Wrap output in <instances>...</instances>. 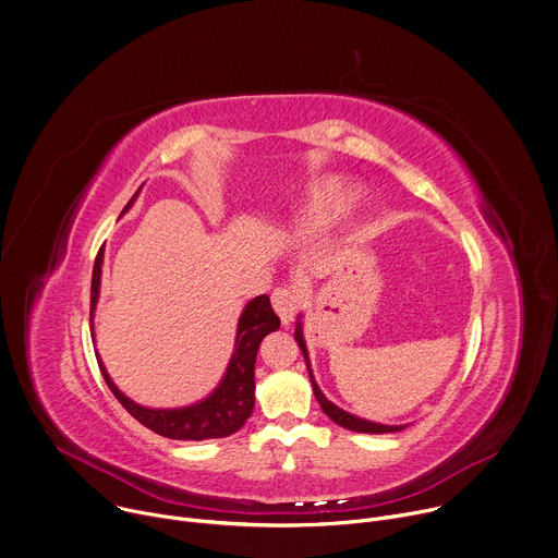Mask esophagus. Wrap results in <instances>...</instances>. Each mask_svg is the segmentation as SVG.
I'll list each match as a JSON object with an SVG mask.
<instances>
[{"instance_id": "obj_1", "label": "esophagus", "mask_w": 558, "mask_h": 558, "mask_svg": "<svg viewBox=\"0 0 558 558\" xmlns=\"http://www.w3.org/2000/svg\"><path fill=\"white\" fill-rule=\"evenodd\" d=\"M271 302H274L276 313L282 319V324L287 326L295 317V313L300 308V293L293 287H278L271 293Z\"/></svg>"}]
</instances>
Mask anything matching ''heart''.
Here are the masks:
<instances>
[{"mask_svg": "<svg viewBox=\"0 0 558 558\" xmlns=\"http://www.w3.org/2000/svg\"><path fill=\"white\" fill-rule=\"evenodd\" d=\"M341 191H343V183L337 177L313 181L300 204V215L311 219H326L332 206L337 204V199L341 197Z\"/></svg>", "mask_w": 558, "mask_h": 558, "instance_id": "obj_1", "label": "heart"}]
</instances>
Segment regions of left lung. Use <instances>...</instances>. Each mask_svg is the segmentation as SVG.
<instances>
[{
  "instance_id": "1",
  "label": "left lung",
  "mask_w": 558,
  "mask_h": 558,
  "mask_svg": "<svg viewBox=\"0 0 558 558\" xmlns=\"http://www.w3.org/2000/svg\"><path fill=\"white\" fill-rule=\"evenodd\" d=\"M295 341H298V345H300V350H302V354H304V361H306V367H308V379H311V386H313L315 399H317V403L322 405L324 414H326L332 423H337V425H339V427H343V429L359 432V434H395V432H401V429H405V427H408V425H381V423L365 421V418L352 416V414L343 412L341 408H337L335 403H330V401L322 395L319 386L315 384L313 369H311V363H308V350H306L304 335H302V322H298V326H295Z\"/></svg>"
}]
</instances>
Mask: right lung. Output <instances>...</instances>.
Returning <instances> with one entry per match:
<instances>
[{
	"instance_id": "obj_1",
	"label": "right lung",
	"mask_w": 558,
	"mask_h": 558,
	"mask_svg": "<svg viewBox=\"0 0 558 558\" xmlns=\"http://www.w3.org/2000/svg\"><path fill=\"white\" fill-rule=\"evenodd\" d=\"M142 189V185H140ZM137 193L131 197V202L124 206L122 215L133 206ZM102 247L96 256L94 263V276H92V315L98 302L100 293V271H102ZM280 328V317L274 313L271 302L267 295H258L252 302H247L245 311L239 317V328H236V343L232 359L228 363L226 375L221 384L215 388L210 397L204 401L189 405V408H174V410H150L133 403L129 397H124L111 377L107 375V369L98 359L100 373L113 392V397L120 401V405L144 427L150 432L170 438V440H208V438H226L239 432L245 421L254 412V365H256V354L260 341Z\"/></svg>"
}]
</instances>
